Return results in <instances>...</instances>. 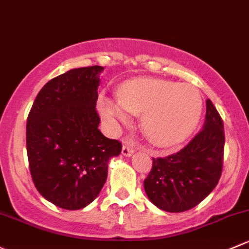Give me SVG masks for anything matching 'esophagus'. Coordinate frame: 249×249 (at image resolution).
<instances>
[{
  "label": "esophagus",
  "mask_w": 249,
  "mask_h": 249,
  "mask_svg": "<svg viewBox=\"0 0 249 249\" xmlns=\"http://www.w3.org/2000/svg\"><path fill=\"white\" fill-rule=\"evenodd\" d=\"M133 153H135V146H133L132 144H130V143H124V145H123V149H122L123 155L131 156Z\"/></svg>",
  "instance_id": "obj_1"
}]
</instances>
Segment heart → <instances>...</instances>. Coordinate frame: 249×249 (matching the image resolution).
I'll return each mask as SVG.
<instances>
[{
  "instance_id": "obj_1",
  "label": "heart",
  "mask_w": 249,
  "mask_h": 249,
  "mask_svg": "<svg viewBox=\"0 0 249 249\" xmlns=\"http://www.w3.org/2000/svg\"><path fill=\"white\" fill-rule=\"evenodd\" d=\"M118 100L104 98L100 113L112 130L127 123L130 113L142 114L141 127L151 143L167 146L187 138L199 123L203 100L199 90L186 83L138 77L123 83Z\"/></svg>"
}]
</instances>
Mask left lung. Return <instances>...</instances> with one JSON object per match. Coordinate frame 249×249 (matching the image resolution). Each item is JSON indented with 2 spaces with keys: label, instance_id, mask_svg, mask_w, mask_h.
<instances>
[{
  "label": "left lung",
  "instance_id": "obj_1",
  "mask_svg": "<svg viewBox=\"0 0 249 249\" xmlns=\"http://www.w3.org/2000/svg\"><path fill=\"white\" fill-rule=\"evenodd\" d=\"M223 153V122L208 99L203 130L177 154L153 159V168L144 180L149 200L167 213L195 208L218 184Z\"/></svg>",
  "mask_w": 249,
  "mask_h": 249
}]
</instances>
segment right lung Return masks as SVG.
I'll list each match as a JSON object with an SVG mask.
<instances>
[{
	"label": "right lung",
	"mask_w": 249,
	"mask_h": 249,
	"mask_svg": "<svg viewBox=\"0 0 249 249\" xmlns=\"http://www.w3.org/2000/svg\"><path fill=\"white\" fill-rule=\"evenodd\" d=\"M104 68L71 69L49 81L36 95L26 125V145L38 192L58 208L80 210L95 199L109 160L122 143L98 129V87Z\"/></svg>",
	"instance_id": "obj_1"
}]
</instances>
